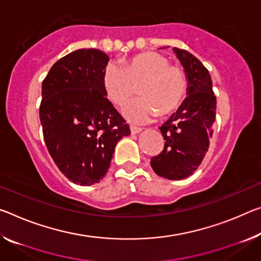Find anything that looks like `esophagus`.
<instances>
[{"label": "esophagus", "mask_w": 261, "mask_h": 261, "mask_svg": "<svg viewBox=\"0 0 261 261\" xmlns=\"http://www.w3.org/2000/svg\"><path fill=\"white\" fill-rule=\"evenodd\" d=\"M130 131H131V134H132V135H137V134H139L140 131H142V129H140V127H137V126L131 125V126H130Z\"/></svg>", "instance_id": "esophagus-1"}]
</instances>
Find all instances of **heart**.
I'll return each instance as SVG.
<instances>
[{
    "mask_svg": "<svg viewBox=\"0 0 261 261\" xmlns=\"http://www.w3.org/2000/svg\"><path fill=\"white\" fill-rule=\"evenodd\" d=\"M102 84L109 100L123 107L139 86L142 97L129 103L123 110L126 119L144 124L152 121L160 111L167 115L181 105L187 90L185 73L176 66L169 65L167 58L155 52H145L117 63L107 65Z\"/></svg>",
    "mask_w": 261,
    "mask_h": 261,
    "instance_id": "b5f03b06",
    "label": "heart"
}]
</instances>
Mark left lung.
<instances>
[{"label":"left lung","instance_id":"1","mask_svg":"<svg viewBox=\"0 0 261 261\" xmlns=\"http://www.w3.org/2000/svg\"><path fill=\"white\" fill-rule=\"evenodd\" d=\"M165 48V47H163ZM187 79V97L160 127L165 147L151 159L156 174L182 180L196 171L209 148L216 117V97L210 73L195 56L173 47Z\"/></svg>","mask_w":261,"mask_h":261}]
</instances>
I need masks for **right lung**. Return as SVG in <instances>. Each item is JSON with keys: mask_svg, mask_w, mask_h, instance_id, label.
I'll return each mask as SVG.
<instances>
[{"mask_svg": "<svg viewBox=\"0 0 261 261\" xmlns=\"http://www.w3.org/2000/svg\"><path fill=\"white\" fill-rule=\"evenodd\" d=\"M108 55L80 48L52 66L41 85L40 123L47 150L63 174L80 186L100 182L116 144L130 127L102 84Z\"/></svg>", "mask_w": 261, "mask_h": 261, "instance_id": "right-lung-1", "label": "right lung"}]
</instances>
